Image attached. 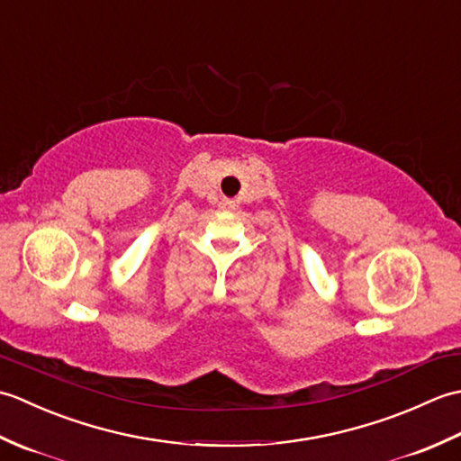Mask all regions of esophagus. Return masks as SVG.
<instances>
[{
  "label": "esophagus",
  "mask_w": 461,
  "mask_h": 461,
  "mask_svg": "<svg viewBox=\"0 0 461 461\" xmlns=\"http://www.w3.org/2000/svg\"><path fill=\"white\" fill-rule=\"evenodd\" d=\"M220 208H221V210H236V202L225 198V200L220 202Z\"/></svg>",
  "instance_id": "esophagus-1"
}]
</instances>
